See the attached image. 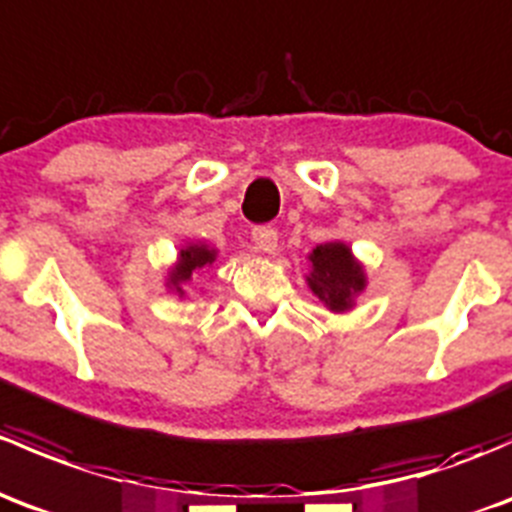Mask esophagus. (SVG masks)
Masks as SVG:
<instances>
[{
	"label": "esophagus",
	"instance_id": "obj_1",
	"mask_svg": "<svg viewBox=\"0 0 512 512\" xmlns=\"http://www.w3.org/2000/svg\"><path fill=\"white\" fill-rule=\"evenodd\" d=\"M277 240H280V237H277L275 227L260 225V227H255V230H252V242H255L257 250L275 252L277 250Z\"/></svg>",
	"mask_w": 512,
	"mask_h": 512
}]
</instances>
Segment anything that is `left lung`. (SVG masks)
I'll list each match as a JSON object with an SVG mask.
<instances>
[{
  "instance_id": "left-lung-1",
  "label": "left lung",
  "mask_w": 512,
  "mask_h": 512,
  "mask_svg": "<svg viewBox=\"0 0 512 512\" xmlns=\"http://www.w3.org/2000/svg\"><path fill=\"white\" fill-rule=\"evenodd\" d=\"M312 260V277L309 287L327 304L332 312H347L352 307L354 294L364 289V272L356 265L352 252L342 242H327L319 245L309 255Z\"/></svg>"
}]
</instances>
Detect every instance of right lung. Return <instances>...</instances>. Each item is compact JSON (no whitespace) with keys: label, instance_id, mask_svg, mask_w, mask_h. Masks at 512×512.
Instances as JSON below:
<instances>
[{"label":"right lung","instance_id":"add662e5","mask_svg":"<svg viewBox=\"0 0 512 512\" xmlns=\"http://www.w3.org/2000/svg\"><path fill=\"white\" fill-rule=\"evenodd\" d=\"M215 260V252L208 250L205 245H190L185 247V250H180V262L175 265L173 275H170V282H173L175 289L180 292V282L190 280V275H193L195 270H200V267H205L208 262Z\"/></svg>","mask_w":512,"mask_h":512}]
</instances>
